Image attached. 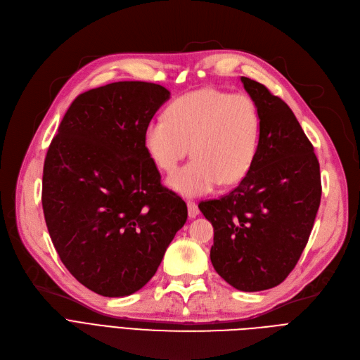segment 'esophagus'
<instances>
[{
  "label": "esophagus",
  "mask_w": 360,
  "mask_h": 360,
  "mask_svg": "<svg viewBox=\"0 0 360 360\" xmlns=\"http://www.w3.org/2000/svg\"><path fill=\"white\" fill-rule=\"evenodd\" d=\"M186 205H188V216H190L191 219H194V217H197L200 214L198 205H197L195 201H188Z\"/></svg>",
  "instance_id": "obj_1"
}]
</instances>
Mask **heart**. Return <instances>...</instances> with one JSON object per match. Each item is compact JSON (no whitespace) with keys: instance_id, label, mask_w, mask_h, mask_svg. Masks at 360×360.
I'll use <instances>...</instances> for the list:
<instances>
[{"instance_id":"b5f03b06","label":"heart","mask_w":360,"mask_h":360,"mask_svg":"<svg viewBox=\"0 0 360 360\" xmlns=\"http://www.w3.org/2000/svg\"><path fill=\"white\" fill-rule=\"evenodd\" d=\"M259 136V110L250 96L200 89L175 99L165 118L151 120L144 143L165 172H174L191 146L194 158L167 184L185 197H198L247 175L258 155Z\"/></svg>"}]
</instances>
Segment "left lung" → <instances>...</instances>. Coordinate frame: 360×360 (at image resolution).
I'll return each instance as SVG.
<instances>
[{"label": "left lung", "instance_id": "obj_1", "mask_svg": "<svg viewBox=\"0 0 360 360\" xmlns=\"http://www.w3.org/2000/svg\"><path fill=\"white\" fill-rule=\"evenodd\" d=\"M261 117L257 159L240 184L219 200L201 201L214 228L210 259L242 292L271 289L304 252L321 201L314 147L292 109L258 82L240 77Z\"/></svg>", "mask_w": 360, "mask_h": 360}]
</instances>
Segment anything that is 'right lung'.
<instances>
[{
    "label": "right lung",
    "instance_id": "obj_1",
    "mask_svg": "<svg viewBox=\"0 0 360 360\" xmlns=\"http://www.w3.org/2000/svg\"><path fill=\"white\" fill-rule=\"evenodd\" d=\"M170 98L160 84L118 82L74 99L45 158L42 207L67 270L94 293L120 297L155 276L188 217L160 184L144 129Z\"/></svg>",
    "mask_w": 360,
    "mask_h": 360
}]
</instances>
